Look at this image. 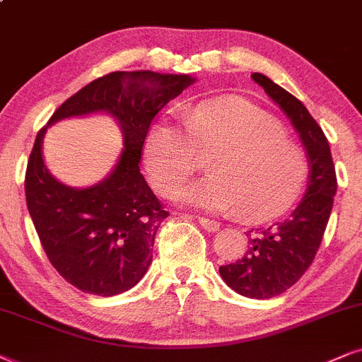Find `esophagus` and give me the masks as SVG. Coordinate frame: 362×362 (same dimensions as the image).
Segmentation results:
<instances>
[{"label": "esophagus", "instance_id": "34e87169", "mask_svg": "<svg viewBox=\"0 0 362 362\" xmlns=\"http://www.w3.org/2000/svg\"><path fill=\"white\" fill-rule=\"evenodd\" d=\"M198 221H199V225H202L204 230L211 231V233H213V231L220 230V223L215 221V220H209V218H199Z\"/></svg>", "mask_w": 362, "mask_h": 362}]
</instances>
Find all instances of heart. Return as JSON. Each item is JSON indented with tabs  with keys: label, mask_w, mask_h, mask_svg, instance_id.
<instances>
[{
	"label": "heart",
	"mask_w": 362,
	"mask_h": 362,
	"mask_svg": "<svg viewBox=\"0 0 362 362\" xmlns=\"http://www.w3.org/2000/svg\"><path fill=\"white\" fill-rule=\"evenodd\" d=\"M211 153L206 177L176 193L182 203L211 213L269 221L287 213L305 188L309 160L300 146L260 107L245 100L199 104L185 126L160 120L151 127L144 160L151 181L169 194Z\"/></svg>",
	"instance_id": "obj_1"
}]
</instances>
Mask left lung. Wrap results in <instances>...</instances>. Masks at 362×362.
<instances>
[{"label":"left lung","mask_w":362,"mask_h":362,"mask_svg":"<svg viewBox=\"0 0 362 362\" xmlns=\"http://www.w3.org/2000/svg\"><path fill=\"white\" fill-rule=\"evenodd\" d=\"M252 78L280 105L300 134L310 166L305 196L292 215L270 226L250 230L245 255L220 267L221 279L240 296L272 298L292 287L314 260L332 211L337 177L329 142L305 105L265 75L252 74Z\"/></svg>","instance_id":"1"}]
</instances>
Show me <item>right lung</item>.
Segmentation results:
<instances>
[{
    "label": "right lung",
    "instance_id": "add662e5",
    "mask_svg": "<svg viewBox=\"0 0 362 362\" xmlns=\"http://www.w3.org/2000/svg\"><path fill=\"white\" fill-rule=\"evenodd\" d=\"M194 80L151 70L107 74L66 99L37 134L26 164V206L48 260L82 292L117 296L149 269L156 231L169 213L141 174L142 146L156 114ZM93 112L118 120L124 151L104 182L70 189L44 166L42 136L58 119Z\"/></svg>",
    "mask_w": 362,
    "mask_h": 362
}]
</instances>
